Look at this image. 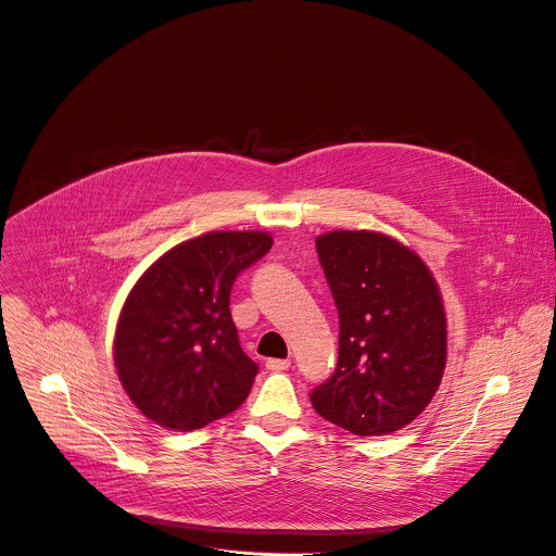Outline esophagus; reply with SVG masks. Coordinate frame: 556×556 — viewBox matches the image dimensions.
I'll list each match as a JSON object with an SVG mask.
<instances>
[{
    "label": "esophagus",
    "mask_w": 556,
    "mask_h": 556,
    "mask_svg": "<svg viewBox=\"0 0 556 556\" xmlns=\"http://www.w3.org/2000/svg\"><path fill=\"white\" fill-rule=\"evenodd\" d=\"M266 367H268L270 371H283V369L290 367V361H288V358H268V361H266Z\"/></svg>",
    "instance_id": "obj_1"
}]
</instances>
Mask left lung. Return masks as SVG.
I'll return each mask as SVG.
<instances>
[{"instance_id": "8db88e82", "label": "left lung", "mask_w": 556, "mask_h": 556, "mask_svg": "<svg viewBox=\"0 0 556 556\" xmlns=\"http://www.w3.org/2000/svg\"><path fill=\"white\" fill-rule=\"evenodd\" d=\"M316 253L339 309V363L309 393L316 414L354 435L416 420L446 367V314L418 253L376 230H330Z\"/></svg>"}]
</instances>
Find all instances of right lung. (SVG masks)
<instances>
[{
    "instance_id": "obj_1",
    "label": "right lung",
    "mask_w": 556,
    "mask_h": 556,
    "mask_svg": "<svg viewBox=\"0 0 556 556\" xmlns=\"http://www.w3.org/2000/svg\"><path fill=\"white\" fill-rule=\"evenodd\" d=\"M270 247L266 230H211L136 281L116 324L114 365L144 418L193 431L249 399L257 365L240 348L228 301L235 277Z\"/></svg>"
}]
</instances>
